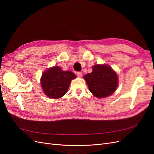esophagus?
Returning a JSON list of instances; mask_svg holds the SVG:
<instances>
[{"instance_id": "34e87169", "label": "esophagus", "mask_w": 154, "mask_h": 154, "mask_svg": "<svg viewBox=\"0 0 154 154\" xmlns=\"http://www.w3.org/2000/svg\"><path fill=\"white\" fill-rule=\"evenodd\" d=\"M76 75L78 78H82V73L80 72H76Z\"/></svg>"}]
</instances>
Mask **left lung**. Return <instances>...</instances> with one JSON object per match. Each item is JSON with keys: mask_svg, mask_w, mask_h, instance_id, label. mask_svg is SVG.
<instances>
[{"mask_svg": "<svg viewBox=\"0 0 154 154\" xmlns=\"http://www.w3.org/2000/svg\"><path fill=\"white\" fill-rule=\"evenodd\" d=\"M84 79L89 91L98 98L112 94L118 86L117 74L106 64L95 65L92 72L85 74Z\"/></svg>", "mask_w": 154, "mask_h": 154, "instance_id": "1", "label": "left lung"}]
</instances>
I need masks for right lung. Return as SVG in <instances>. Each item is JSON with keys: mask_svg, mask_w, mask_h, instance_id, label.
<instances>
[{"mask_svg": "<svg viewBox=\"0 0 154 154\" xmlns=\"http://www.w3.org/2000/svg\"><path fill=\"white\" fill-rule=\"evenodd\" d=\"M74 78L76 75L72 72L63 71L58 66L51 67L42 75V88L48 97L58 99L67 92L71 80Z\"/></svg>", "mask_w": 154, "mask_h": 154, "instance_id": "add662e5", "label": "right lung"}]
</instances>
